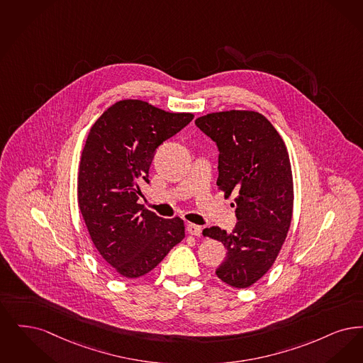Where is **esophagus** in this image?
I'll list each match as a JSON object with an SVG mask.
<instances>
[{
    "mask_svg": "<svg viewBox=\"0 0 363 363\" xmlns=\"http://www.w3.org/2000/svg\"><path fill=\"white\" fill-rule=\"evenodd\" d=\"M187 230H189V235H192V236H201L202 235V228L199 225H195V223H187Z\"/></svg>",
    "mask_w": 363,
    "mask_h": 363,
    "instance_id": "1",
    "label": "esophagus"
}]
</instances>
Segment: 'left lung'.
Listing matches in <instances>:
<instances>
[{"label": "left lung", "mask_w": 363, "mask_h": 363, "mask_svg": "<svg viewBox=\"0 0 363 363\" xmlns=\"http://www.w3.org/2000/svg\"><path fill=\"white\" fill-rule=\"evenodd\" d=\"M195 125L218 146V189L225 199L236 196L232 233L211 226L203 235L221 241L228 251L217 277L245 289L272 267L291 223L294 187L289 153L275 127L256 111L211 112Z\"/></svg>", "instance_id": "1"}]
</instances>
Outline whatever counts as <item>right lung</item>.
<instances>
[{"mask_svg": "<svg viewBox=\"0 0 363 363\" xmlns=\"http://www.w3.org/2000/svg\"><path fill=\"white\" fill-rule=\"evenodd\" d=\"M192 119L127 99L89 130L79 161V210L96 250L119 277L147 274L186 237L182 218H161L138 199L158 146Z\"/></svg>", "mask_w": 363, "mask_h": 363, "instance_id": "obj_1", "label": "right lung"}]
</instances>
